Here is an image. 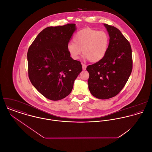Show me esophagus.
Instances as JSON below:
<instances>
[{"instance_id":"34e87169","label":"esophagus","mask_w":152,"mask_h":152,"mask_svg":"<svg viewBox=\"0 0 152 152\" xmlns=\"http://www.w3.org/2000/svg\"><path fill=\"white\" fill-rule=\"evenodd\" d=\"M82 66H83V70H86L87 68V65L84 64H82Z\"/></svg>"}]
</instances>
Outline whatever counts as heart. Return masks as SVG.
<instances>
[{"instance_id": "obj_1", "label": "heart", "mask_w": 152, "mask_h": 152, "mask_svg": "<svg viewBox=\"0 0 152 152\" xmlns=\"http://www.w3.org/2000/svg\"><path fill=\"white\" fill-rule=\"evenodd\" d=\"M74 43L67 44L66 49L74 60L79 58L81 51L84 58L91 63L101 61L107 51L109 39L106 33L87 27L78 31L74 36Z\"/></svg>"}]
</instances>
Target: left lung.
Segmentation results:
<instances>
[{"label": "left lung", "mask_w": 152, "mask_h": 152, "mask_svg": "<svg viewBox=\"0 0 152 152\" xmlns=\"http://www.w3.org/2000/svg\"><path fill=\"white\" fill-rule=\"evenodd\" d=\"M109 43L104 57L88 65V88L91 94L101 99L118 95L127 83L132 70V48L129 42L114 26L104 24Z\"/></svg>", "instance_id": "left-lung-1"}]
</instances>
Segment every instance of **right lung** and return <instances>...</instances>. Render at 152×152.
I'll return each instance as SVG.
<instances>
[{
    "instance_id": "add662e5",
    "label": "right lung",
    "mask_w": 152,
    "mask_h": 152,
    "mask_svg": "<svg viewBox=\"0 0 152 152\" xmlns=\"http://www.w3.org/2000/svg\"><path fill=\"white\" fill-rule=\"evenodd\" d=\"M76 30L75 24L48 27L36 37L27 52L28 74L32 85L48 99L58 101L71 92L82 71L66 46Z\"/></svg>"
}]
</instances>
